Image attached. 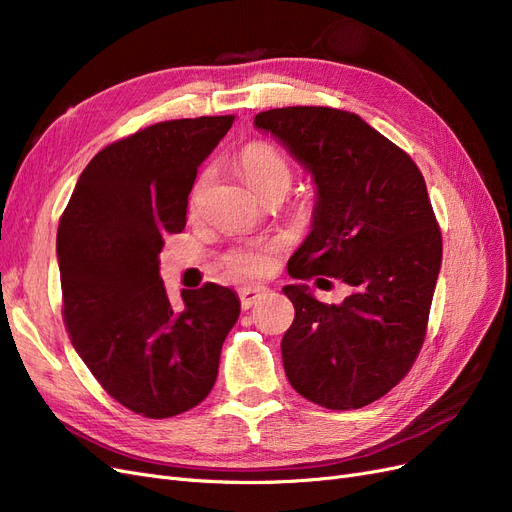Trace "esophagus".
Segmentation results:
<instances>
[{"label": "esophagus", "instance_id": "esophagus-1", "mask_svg": "<svg viewBox=\"0 0 512 512\" xmlns=\"http://www.w3.org/2000/svg\"><path fill=\"white\" fill-rule=\"evenodd\" d=\"M267 288L262 286H250V288H241L239 290V299H241V307L243 309H252L260 299L267 297Z\"/></svg>", "mask_w": 512, "mask_h": 512}]
</instances>
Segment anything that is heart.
<instances>
[{"label":"heart","instance_id":"obj_1","mask_svg":"<svg viewBox=\"0 0 512 512\" xmlns=\"http://www.w3.org/2000/svg\"><path fill=\"white\" fill-rule=\"evenodd\" d=\"M237 168L241 177L247 181V185L258 194L265 196L269 192H286L290 188L292 181V168L288 160L282 156L275 147L254 141L247 143L237 156ZM205 177H200L196 183L194 194L203 188ZM271 254L273 250L267 245H256V247H245V250L232 252L226 258V269L232 275H245V277H254L265 273L271 267Z\"/></svg>","mask_w":512,"mask_h":512}]
</instances>
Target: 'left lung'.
Masks as SVG:
<instances>
[{"label":"left lung","instance_id":"obj_1","mask_svg":"<svg viewBox=\"0 0 512 512\" xmlns=\"http://www.w3.org/2000/svg\"><path fill=\"white\" fill-rule=\"evenodd\" d=\"M254 126L316 183L312 232L288 262L290 277H337L352 288L327 305L305 284L284 286L294 305L282 339L286 376L318 406L363 408L399 384L425 342L442 265L425 179L404 149L339 108H271Z\"/></svg>","mask_w":512,"mask_h":512}]
</instances>
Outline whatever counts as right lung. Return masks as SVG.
Segmentation results:
<instances>
[{
    "mask_svg": "<svg viewBox=\"0 0 512 512\" xmlns=\"http://www.w3.org/2000/svg\"><path fill=\"white\" fill-rule=\"evenodd\" d=\"M235 115L173 119L96 153L57 228L64 322L72 346L121 406L168 418L203 401L241 312L218 284L181 290L160 280L164 237L185 228L198 166Z\"/></svg>",
    "mask_w": 512,
    "mask_h": 512,
    "instance_id": "right-lung-1",
    "label": "right lung"
}]
</instances>
